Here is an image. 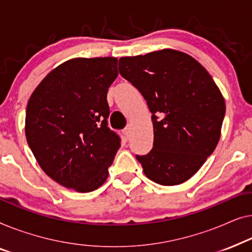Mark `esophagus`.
<instances>
[{"label":"esophagus","mask_w":252,"mask_h":252,"mask_svg":"<svg viewBox=\"0 0 252 252\" xmlns=\"http://www.w3.org/2000/svg\"><path fill=\"white\" fill-rule=\"evenodd\" d=\"M123 133H125V136L127 138L129 137V134H130V127H129V126H126L125 129H123Z\"/></svg>","instance_id":"obj_1"}]
</instances>
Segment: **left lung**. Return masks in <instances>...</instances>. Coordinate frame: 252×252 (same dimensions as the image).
Here are the masks:
<instances>
[{
    "mask_svg": "<svg viewBox=\"0 0 252 252\" xmlns=\"http://www.w3.org/2000/svg\"><path fill=\"white\" fill-rule=\"evenodd\" d=\"M119 72L139 90L152 113L153 148L136 155L144 173L164 186L186 182L220 138L226 107L215 81L195 59L170 49L123 57Z\"/></svg>",
    "mask_w": 252,
    "mask_h": 252,
    "instance_id": "obj_1",
    "label": "left lung"
}]
</instances>
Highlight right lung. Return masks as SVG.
<instances>
[{"label": "right lung", "mask_w": 252, "mask_h": 252, "mask_svg": "<svg viewBox=\"0 0 252 252\" xmlns=\"http://www.w3.org/2000/svg\"><path fill=\"white\" fill-rule=\"evenodd\" d=\"M118 59L76 58L48 74L26 109L28 146L42 170L81 193L106 182L121 138L107 126Z\"/></svg>", "instance_id": "right-lung-1"}]
</instances>
